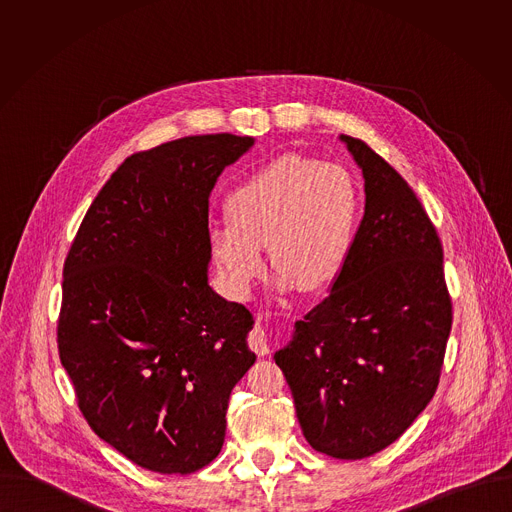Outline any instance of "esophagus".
I'll return each instance as SVG.
<instances>
[{
	"instance_id": "obj_1",
	"label": "esophagus",
	"mask_w": 512,
	"mask_h": 512,
	"mask_svg": "<svg viewBox=\"0 0 512 512\" xmlns=\"http://www.w3.org/2000/svg\"><path fill=\"white\" fill-rule=\"evenodd\" d=\"M248 345L254 353H258L260 357L268 355L270 353V335L268 331L258 323L252 331H250V337H248Z\"/></svg>"
}]
</instances>
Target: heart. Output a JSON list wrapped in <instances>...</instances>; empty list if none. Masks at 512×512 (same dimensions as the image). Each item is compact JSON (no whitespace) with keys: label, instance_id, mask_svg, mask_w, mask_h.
Instances as JSON below:
<instances>
[{"label":"heart","instance_id":"1","mask_svg":"<svg viewBox=\"0 0 512 512\" xmlns=\"http://www.w3.org/2000/svg\"><path fill=\"white\" fill-rule=\"evenodd\" d=\"M359 213V189L343 167L282 155L230 191L228 220L211 224L209 250L234 295H248L264 274L266 246L276 292H317L349 262Z\"/></svg>","mask_w":512,"mask_h":512}]
</instances>
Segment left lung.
Here are the masks:
<instances>
[{
	"label": "left lung",
	"instance_id": "1",
	"mask_svg": "<svg viewBox=\"0 0 512 512\" xmlns=\"http://www.w3.org/2000/svg\"><path fill=\"white\" fill-rule=\"evenodd\" d=\"M365 179V215L329 295L274 359L315 451L363 459L400 438L438 388L451 331L438 232L402 175L339 138Z\"/></svg>",
	"mask_w": 512,
	"mask_h": 512
}]
</instances>
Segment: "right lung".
<instances>
[{
	"label": "right lung",
	"mask_w": 512,
	"mask_h": 512,
	"mask_svg": "<svg viewBox=\"0 0 512 512\" xmlns=\"http://www.w3.org/2000/svg\"><path fill=\"white\" fill-rule=\"evenodd\" d=\"M250 136L130 155L63 268L59 357L94 434L136 465L187 475L220 453L228 398L254 365L252 313L209 286V197Z\"/></svg>",
	"instance_id": "obj_1"
}]
</instances>
